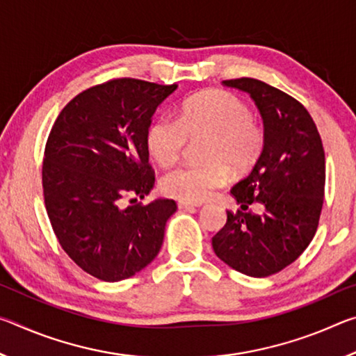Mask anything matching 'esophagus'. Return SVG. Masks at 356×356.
<instances>
[{"label": "esophagus", "mask_w": 356, "mask_h": 356, "mask_svg": "<svg viewBox=\"0 0 356 356\" xmlns=\"http://www.w3.org/2000/svg\"><path fill=\"white\" fill-rule=\"evenodd\" d=\"M177 207L179 209H196V207H200V204H193L188 201H177Z\"/></svg>", "instance_id": "34e87169"}]
</instances>
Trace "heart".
<instances>
[{
	"label": "heart",
	"instance_id": "1",
	"mask_svg": "<svg viewBox=\"0 0 356 356\" xmlns=\"http://www.w3.org/2000/svg\"><path fill=\"white\" fill-rule=\"evenodd\" d=\"M201 165H182L160 179L161 190L180 201L201 202L229 180V168L242 172L264 147V130L248 105L236 94L209 91L182 102L177 119L161 114L149 125L146 146L156 163L170 166L182 156L190 140H201Z\"/></svg>",
	"mask_w": 356,
	"mask_h": 356
}]
</instances>
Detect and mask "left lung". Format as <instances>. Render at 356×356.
<instances>
[{
	"mask_svg": "<svg viewBox=\"0 0 356 356\" xmlns=\"http://www.w3.org/2000/svg\"><path fill=\"white\" fill-rule=\"evenodd\" d=\"M222 84L251 95L265 140L254 168L231 190L242 210H227L212 246L229 267L265 278L298 259L317 231L325 195L323 144L308 110L289 94L256 78ZM252 202L263 204L261 216L248 209Z\"/></svg>",
	"mask_w": 356,
	"mask_h": 356,
	"instance_id": "obj_1",
	"label": "left lung"
}]
</instances>
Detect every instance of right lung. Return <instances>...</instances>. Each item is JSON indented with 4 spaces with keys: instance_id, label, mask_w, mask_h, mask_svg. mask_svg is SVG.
<instances>
[{
    "instance_id": "right-lung-1",
    "label": "right lung",
    "mask_w": 356,
    "mask_h": 356,
    "mask_svg": "<svg viewBox=\"0 0 356 356\" xmlns=\"http://www.w3.org/2000/svg\"><path fill=\"white\" fill-rule=\"evenodd\" d=\"M177 84L114 78L75 95L59 113L42 165L45 209L67 256L102 281L127 280L154 261L172 200L143 206L155 172L146 134ZM131 197V206H122Z\"/></svg>"
}]
</instances>
